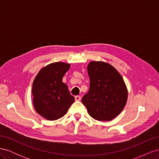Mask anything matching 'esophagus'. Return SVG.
<instances>
[{
	"label": "esophagus",
	"mask_w": 159,
	"mask_h": 159,
	"mask_svg": "<svg viewBox=\"0 0 159 159\" xmlns=\"http://www.w3.org/2000/svg\"><path fill=\"white\" fill-rule=\"evenodd\" d=\"M75 101H80L81 100V97L79 95H76L75 97Z\"/></svg>",
	"instance_id": "34e87169"
}]
</instances>
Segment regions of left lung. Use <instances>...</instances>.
Returning a JSON list of instances; mask_svg holds the SVG:
<instances>
[{
  "label": "left lung",
  "instance_id": "obj_1",
  "mask_svg": "<svg viewBox=\"0 0 159 159\" xmlns=\"http://www.w3.org/2000/svg\"><path fill=\"white\" fill-rule=\"evenodd\" d=\"M88 72L90 87L81 102L91 117L100 121H111L125 106L128 98L126 84L119 72L106 62H89Z\"/></svg>",
  "mask_w": 159,
  "mask_h": 159
}]
</instances>
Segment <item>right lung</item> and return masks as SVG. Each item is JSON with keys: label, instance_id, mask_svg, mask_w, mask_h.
<instances>
[{"label": "right lung", "instance_id": "right-lung-1", "mask_svg": "<svg viewBox=\"0 0 159 159\" xmlns=\"http://www.w3.org/2000/svg\"><path fill=\"white\" fill-rule=\"evenodd\" d=\"M70 68L65 62H54L42 68L32 84L33 104L36 111L42 117L54 121L67 113L75 98L62 81Z\"/></svg>", "mask_w": 159, "mask_h": 159}]
</instances>
